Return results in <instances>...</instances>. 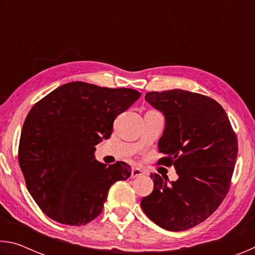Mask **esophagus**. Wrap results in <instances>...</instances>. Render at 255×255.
I'll list each match as a JSON object with an SVG mask.
<instances>
[{"label": "esophagus", "mask_w": 255, "mask_h": 255, "mask_svg": "<svg viewBox=\"0 0 255 255\" xmlns=\"http://www.w3.org/2000/svg\"><path fill=\"white\" fill-rule=\"evenodd\" d=\"M145 174V172L139 169V167H132L131 170V178L135 179V178H139V176H143Z\"/></svg>", "instance_id": "obj_1"}]
</instances>
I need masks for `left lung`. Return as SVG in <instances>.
<instances>
[{
    "label": "left lung",
    "mask_w": 255,
    "mask_h": 255,
    "mask_svg": "<svg viewBox=\"0 0 255 255\" xmlns=\"http://www.w3.org/2000/svg\"><path fill=\"white\" fill-rule=\"evenodd\" d=\"M145 100L166 119L157 164L173 165L179 179L150 174L154 190L141 199L147 217L180 232L204 222L230 191L239 145L225 110L213 98L175 89L146 93Z\"/></svg>",
    "instance_id": "left-lung-1"
}]
</instances>
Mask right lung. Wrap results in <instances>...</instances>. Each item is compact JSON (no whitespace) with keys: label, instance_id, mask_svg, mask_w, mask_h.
Returning a JSON list of instances; mask_svg holds the SVG:
<instances>
[{"label":"right lung","instance_id":"add662e5","mask_svg":"<svg viewBox=\"0 0 255 255\" xmlns=\"http://www.w3.org/2000/svg\"><path fill=\"white\" fill-rule=\"evenodd\" d=\"M140 97L132 89L84 83L59 86L34 103L21 131L18 159L28 191L55 222L83 226L101 214L112 184L131 174L127 163L98 162L96 145L117 116Z\"/></svg>","mask_w":255,"mask_h":255}]
</instances>
